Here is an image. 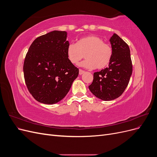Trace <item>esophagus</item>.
I'll list each match as a JSON object with an SVG mask.
<instances>
[{
    "instance_id": "obj_1",
    "label": "esophagus",
    "mask_w": 157,
    "mask_h": 157,
    "mask_svg": "<svg viewBox=\"0 0 157 157\" xmlns=\"http://www.w3.org/2000/svg\"><path fill=\"white\" fill-rule=\"evenodd\" d=\"M84 73H85L84 71H83V70H82V69H79V75H81L84 74Z\"/></svg>"
}]
</instances>
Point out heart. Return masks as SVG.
<instances>
[{
	"instance_id": "b5f03b06",
	"label": "heart",
	"mask_w": 157,
	"mask_h": 157,
	"mask_svg": "<svg viewBox=\"0 0 157 157\" xmlns=\"http://www.w3.org/2000/svg\"><path fill=\"white\" fill-rule=\"evenodd\" d=\"M67 56L70 62L74 65H77L84 56L86 59L80 64L83 67L101 69L110 63L113 49L109 44L103 42L101 38L91 35L80 38L76 44H69Z\"/></svg>"
}]
</instances>
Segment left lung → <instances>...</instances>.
<instances>
[{
    "mask_svg": "<svg viewBox=\"0 0 157 157\" xmlns=\"http://www.w3.org/2000/svg\"><path fill=\"white\" fill-rule=\"evenodd\" d=\"M109 41L113 56L109 67L94 73L93 82L88 86L95 96L103 101L113 100L121 96L132 73L129 46L115 33Z\"/></svg>",
    "mask_w": 157,
    "mask_h": 157,
    "instance_id": "1",
    "label": "left lung"
}]
</instances>
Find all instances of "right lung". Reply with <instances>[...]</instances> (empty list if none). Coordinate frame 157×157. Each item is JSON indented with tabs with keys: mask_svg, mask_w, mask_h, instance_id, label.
I'll list each match as a JSON object with an SVG mask.
<instances>
[{
	"mask_svg": "<svg viewBox=\"0 0 157 157\" xmlns=\"http://www.w3.org/2000/svg\"><path fill=\"white\" fill-rule=\"evenodd\" d=\"M66 31H53L33 42L23 63L27 87L36 101L55 104L69 92L78 69L67 58Z\"/></svg>",
	"mask_w": 157,
	"mask_h": 157,
	"instance_id": "right-lung-1",
	"label": "right lung"
}]
</instances>
